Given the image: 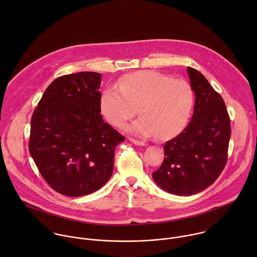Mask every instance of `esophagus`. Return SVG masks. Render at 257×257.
I'll return each instance as SVG.
<instances>
[{"label":"esophagus","mask_w":257,"mask_h":257,"mask_svg":"<svg viewBox=\"0 0 257 257\" xmlns=\"http://www.w3.org/2000/svg\"><path fill=\"white\" fill-rule=\"evenodd\" d=\"M129 141L130 142H132L133 144H135V145H138V146H144L145 145V142H143V141H139V140H136V139H134V138H129Z\"/></svg>","instance_id":"esophagus-1"}]
</instances>
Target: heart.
Masks as SVG:
<instances>
[{
	"label": "heart",
	"instance_id": "1",
	"mask_svg": "<svg viewBox=\"0 0 257 257\" xmlns=\"http://www.w3.org/2000/svg\"><path fill=\"white\" fill-rule=\"evenodd\" d=\"M194 103L190 84L156 71H138L106 88L100 98V110L114 127L122 128L138 112L141 117L127 130L142 136L157 135L167 140L186 126Z\"/></svg>",
	"mask_w": 257,
	"mask_h": 257
}]
</instances>
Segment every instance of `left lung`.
I'll list each match as a JSON object with an SVG mask.
<instances>
[{"label": "left lung", "instance_id": "left-lung-1", "mask_svg": "<svg viewBox=\"0 0 257 257\" xmlns=\"http://www.w3.org/2000/svg\"><path fill=\"white\" fill-rule=\"evenodd\" d=\"M195 94L194 112L186 128L166 142L164 160L152 177L163 190L193 195L209 187L227 161L230 119L222 97L197 70L187 67Z\"/></svg>", "mask_w": 257, "mask_h": 257}]
</instances>
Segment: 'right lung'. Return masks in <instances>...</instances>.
Wrapping results in <instances>:
<instances>
[{
  "mask_svg": "<svg viewBox=\"0 0 257 257\" xmlns=\"http://www.w3.org/2000/svg\"><path fill=\"white\" fill-rule=\"evenodd\" d=\"M101 74L55 79L31 119L29 151L45 181L79 197L104 186L113 173L117 145L125 140L100 114Z\"/></svg>",
  "mask_w": 257,
  "mask_h": 257,
  "instance_id": "add662e5",
  "label": "right lung"
}]
</instances>
